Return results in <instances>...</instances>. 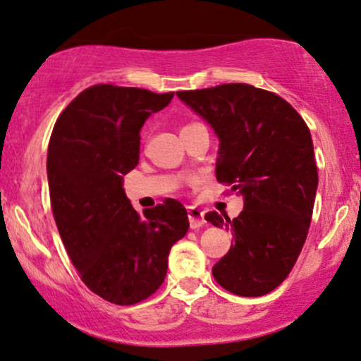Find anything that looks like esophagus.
Listing matches in <instances>:
<instances>
[{"label":"esophagus","instance_id":"esophagus-1","mask_svg":"<svg viewBox=\"0 0 361 361\" xmlns=\"http://www.w3.org/2000/svg\"><path fill=\"white\" fill-rule=\"evenodd\" d=\"M188 220L190 227L192 228H200L207 224L205 220V212L200 210L197 207H188Z\"/></svg>","mask_w":361,"mask_h":361}]
</instances>
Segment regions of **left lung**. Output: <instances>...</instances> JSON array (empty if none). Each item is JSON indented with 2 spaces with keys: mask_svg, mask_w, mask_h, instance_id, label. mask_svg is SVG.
Listing matches in <instances>:
<instances>
[{
  "mask_svg": "<svg viewBox=\"0 0 361 361\" xmlns=\"http://www.w3.org/2000/svg\"><path fill=\"white\" fill-rule=\"evenodd\" d=\"M176 95L220 139L219 183L244 195V210L233 220L216 212L205 215L233 235L212 274L237 296H264L289 276L310 230L318 188L310 128L288 101L249 84Z\"/></svg>",
  "mask_w": 361,
  "mask_h": 361,
  "instance_id": "left-lung-1",
  "label": "left lung"
}]
</instances>
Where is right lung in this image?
<instances>
[{"mask_svg": "<svg viewBox=\"0 0 361 361\" xmlns=\"http://www.w3.org/2000/svg\"><path fill=\"white\" fill-rule=\"evenodd\" d=\"M173 92L97 84L59 116L47 154L50 203L73 267L92 293L112 305L145 301L163 284L168 254L188 232L178 200L139 215L123 178L139 161L145 121Z\"/></svg>", "mask_w": 361, "mask_h": 361, "instance_id": "1", "label": "right lung"}]
</instances>
